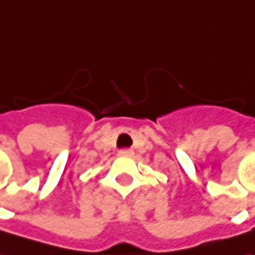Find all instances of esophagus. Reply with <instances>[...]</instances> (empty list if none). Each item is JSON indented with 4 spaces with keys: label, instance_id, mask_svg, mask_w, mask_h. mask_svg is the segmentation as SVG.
Segmentation results:
<instances>
[{
    "label": "esophagus",
    "instance_id": "1",
    "mask_svg": "<svg viewBox=\"0 0 255 255\" xmlns=\"http://www.w3.org/2000/svg\"><path fill=\"white\" fill-rule=\"evenodd\" d=\"M119 154H121V156H130V154H133V150H130V149H122V150L119 152Z\"/></svg>",
    "mask_w": 255,
    "mask_h": 255
}]
</instances>
